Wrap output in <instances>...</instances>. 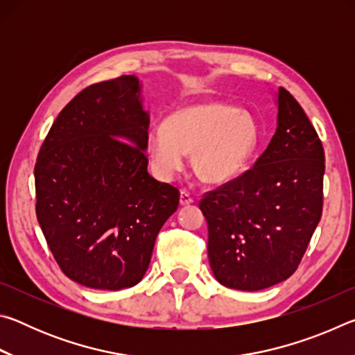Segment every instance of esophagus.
<instances>
[{"label": "esophagus", "mask_w": 355, "mask_h": 355, "mask_svg": "<svg viewBox=\"0 0 355 355\" xmlns=\"http://www.w3.org/2000/svg\"><path fill=\"white\" fill-rule=\"evenodd\" d=\"M180 203H182L183 207H188L191 203H194V197H192L188 191H182L180 192Z\"/></svg>", "instance_id": "obj_1"}]
</instances>
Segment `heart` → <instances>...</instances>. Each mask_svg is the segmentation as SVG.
Wrapping results in <instances>:
<instances>
[{
    "instance_id": "obj_1",
    "label": "heart",
    "mask_w": 355,
    "mask_h": 355,
    "mask_svg": "<svg viewBox=\"0 0 355 355\" xmlns=\"http://www.w3.org/2000/svg\"><path fill=\"white\" fill-rule=\"evenodd\" d=\"M260 142L257 120L227 101L205 100L180 106L163 128L148 133L146 150L153 171L169 180L184 169L186 155L200 180L224 184L245 171Z\"/></svg>"
}]
</instances>
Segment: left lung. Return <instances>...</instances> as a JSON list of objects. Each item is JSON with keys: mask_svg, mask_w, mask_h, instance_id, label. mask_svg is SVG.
<instances>
[{"mask_svg": "<svg viewBox=\"0 0 355 355\" xmlns=\"http://www.w3.org/2000/svg\"><path fill=\"white\" fill-rule=\"evenodd\" d=\"M277 128L255 166L207 192L208 258L227 288L258 291L296 271L322 213L324 148L307 114L279 87Z\"/></svg>", "mask_w": 355, "mask_h": 355, "instance_id": "obj_1", "label": "left lung"}]
</instances>
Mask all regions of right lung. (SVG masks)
<instances>
[{
  "mask_svg": "<svg viewBox=\"0 0 355 355\" xmlns=\"http://www.w3.org/2000/svg\"><path fill=\"white\" fill-rule=\"evenodd\" d=\"M135 75L84 89L59 112L37 163L35 213L59 268L117 291L142 280L180 192L147 171L150 116Z\"/></svg>",
  "mask_w": 355,
  "mask_h": 355,
  "instance_id": "1",
  "label": "right lung"
}]
</instances>
